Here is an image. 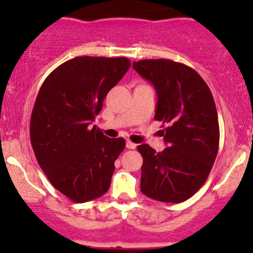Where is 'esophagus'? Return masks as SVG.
Segmentation results:
<instances>
[{"label":"esophagus","instance_id":"obj_1","mask_svg":"<svg viewBox=\"0 0 253 253\" xmlns=\"http://www.w3.org/2000/svg\"><path fill=\"white\" fill-rule=\"evenodd\" d=\"M126 147L128 148V149H134V148L137 147V144H136V143L131 142V141H127L126 142Z\"/></svg>","mask_w":253,"mask_h":253}]
</instances>
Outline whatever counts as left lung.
Returning <instances> with one entry per match:
<instances>
[{
    "label": "left lung",
    "mask_w": 253,
    "mask_h": 253,
    "mask_svg": "<svg viewBox=\"0 0 253 253\" xmlns=\"http://www.w3.org/2000/svg\"><path fill=\"white\" fill-rule=\"evenodd\" d=\"M133 68L154 85V120L169 147L157 152L137 147L142 154L141 191L159 202L180 203L203 186L219 148V122L211 89L193 68L167 60H141Z\"/></svg>",
    "instance_id": "8db88e82"
}]
</instances>
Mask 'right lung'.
Returning a JSON list of instances; mask_svg holds the SVG:
<instances>
[{"instance_id": "1", "label": "right lung", "mask_w": 253, "mask_h": 253, "mask_svg": "<svg viewBox=\"0 0 253 253\" xmlns=\"http://www.w3.org/2000/svg\"><path fill=\"white\" fill-rule=\"evenodd\" d=\"M131 67L126 57L71 58L42 83L30 117V142L51 185L76 203L109 190L124 138H109L95 125L103 101Z\"/></svg>"}]
</instances>
